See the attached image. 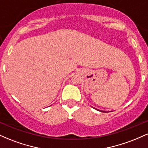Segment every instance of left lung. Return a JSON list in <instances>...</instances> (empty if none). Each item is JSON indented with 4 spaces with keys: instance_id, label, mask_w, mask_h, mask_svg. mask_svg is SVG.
<instances>
[{
    "instance_id": "left-lung-1",
    "label": "left lung",
    "mask_w": 148,
    "mask_h": 148,
    "mask_svg": "<svg viewBox=\"0 0 148 148\" xmlns=\"http://www.w3.org/2000/svg\"><path fill=\"white\" fill-rule=\"evenodd\" d=\"M96 110H97V109H96ZM98 111H99V110H98ZM101 111V112H105V111Z\"/></svg>"
}]
</instances>
